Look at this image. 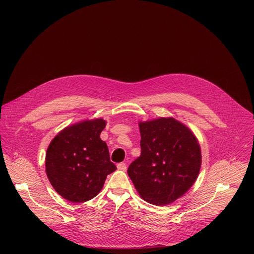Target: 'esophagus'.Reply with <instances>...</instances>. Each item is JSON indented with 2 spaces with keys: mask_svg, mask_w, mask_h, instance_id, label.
Here are the masks:
<instances>
[{
  "mask_svg": "<svg viewBox=\"0 0 254 254\" xmlns=\"http://www.w3.org/2000/svg\"><path fill=\"white\" fill-rule=\"evenodd\" d=\"M118 169L121 170V171H127V164L124 162V163H120L118 164Z\"/></svg>",
  "mask_w": 254,
  "mask_h": 254,
  "instance_id": "34e87169",
  "label": "esophagus"
}]
</instances>
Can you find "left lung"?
<instances>
[{
	"label": "left lung",
	"instance_id": "obj_1",
	"mask_svg": "<svg viewBox=\"0 0 254 254\" xmlns=\"http://www.w3.org/2000/svg\"><path fill=\"white\" fill-rule=\"evenodd\" d=\"M140 156L127 169L138 195L163 206L182 197L201 168V148L193 131L174 118L139 122Z\"/></svg>",
	"mask_w": 254,
	"mask_h": 254
}]
</instances>
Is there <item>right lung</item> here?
Returning <instances> with one entry per match:
<instances>
[{"instance_id": "add662e5", "label": "right lung", "mask_w": 254, "mask_h": 254, "mask_svg": "<svg viewBox=\"0 0 254 254\" xmlns=\"http://www.w3.org/2000/svg\"><path fill=\"white\" fill-rule=\"evenodd\" d=\"M103 119L86 120L66 127L51 140L46 152L47 178L55 191L72 203L94 198L107 175L117 170L100 132Z\"/></svg>"}]
</instances>
